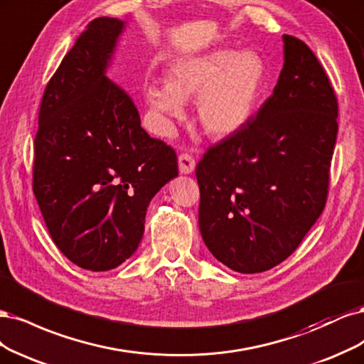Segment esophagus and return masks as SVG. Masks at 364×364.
<instances>
[{"instance_id":"obj_1","label":"esophagus","mask_w":364,"mask_h":364,"mask_svg":"<svg viewBox=\"0 0 364 364\" xmlns=\"http://www.w3.org/2000/svg\"><path fill=\"white\" fill-rule=\"evenodd\" d=\"M178 168L181 173H191L195 169V159L189 152H183L178 157Z\"/></svg>"}]
</instances>
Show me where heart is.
<instances>
[{"label":"heart","mask_w":364,"mask_h":364,"mask_svg":"<svg viewBox=\"0 0 364 364\" xmlns=\"http://www.w3.org/2000/svg\"><path fill=\"white\" fill-rule=\"evenodd\" d=\"M264 80V62L255 51L218 50L171 63L168 85L149 83L145 95L152 109L173 119H183L184 101L196 98L204 130L225 137L250 121Z\"/></svg>","instance_id":"heart-1"}]
</instances>
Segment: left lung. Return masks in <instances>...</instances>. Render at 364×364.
<instances>
[{
	"label": "left lung",
	"instance_id": "obj_1",
	"mask_svg": "<svg viewBox=\"0 0 364 364\" xmlns=\"http://www.w3.org/2000/svg\"><path fill=\"white\" fill-rule=\"evenodd\" d=\"M284 66L255 118L210 146L196 165L199 230L240 274L284 262L322 215L338 104L318 57L284 34Z\"/></svg>",
	"mask_w": 364,
	"mask_h": 364
}]
</instances>
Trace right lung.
Here are the masks:
<instances>
[{
  "label": "right lung",
  "instance_id": "1",
  "mask_svg": "<svg viewBox=\"0 0 364 364\" xmlns=\"http://www.w3.org/2000/svg\"><path fill=\"white\" fill-rule=\"evenodd\" d=\"M124 22H89L45 87L33 192L57 248L110 271L142 240L149 201L178 175L177 154L140 127L132 98L105 77Z\"/></svg>",
  "mask_w": 364,
  "mask_h": 364
}]
</instances>
